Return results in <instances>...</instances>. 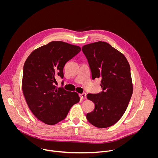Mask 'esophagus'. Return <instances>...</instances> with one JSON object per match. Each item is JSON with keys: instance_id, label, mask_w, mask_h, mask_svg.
Instances as JSON below:
<instances>
[{"instance_id": "obj_1", "label": "esophagus", "mask_w": 158, "mask_h": 158, "mask_svg": "<svg viewBox=\"0 0 158 158\" xmlns=\"http://www.w3.org/2000/svg\"><path fill=\"white\" fill-rule=\"evenodd\" d=\"M80 97L82 99H86V94L85 93H82V94H80Z\"/></svg>"}]
</instances>
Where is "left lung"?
<instances>
[{"mask_svg":"<svg viewBox=\"0 0 158 158\" xmlns=\"http://www.w3.org/2000/svg\"><path fill=\"white\" fill-rule=\"evenodd\" d=\"M82 51L85 56L92 79L101 78L102 91L88 94L94 110L87 113V121L99 128L116 124L125 112L133 92L129 64L123 54L106 42L85 45Z\"/></svg>","mask_w":158,"mask_h":158,"instance_id":"obj_1","label":"left lung"}]
</instances>
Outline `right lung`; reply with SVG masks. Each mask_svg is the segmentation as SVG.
<instances>
[{
    "label": "right lung",
    "instance_id": "1",
    "mask_svg": "<svg viewBox=\"0 0 158 158\" xmlns=\"http://www.w3.org/2000/svg\"><path fill=\"white\" fill-rule=\"evenodd\" d=\"M80 51L79 46L52 41L33 51L24 63L22 91L33 114L45 124L62 121L80 101L77 93L54 85L57 76L63 78L65 63Z\"/></svg>",
    "mask_w": 158,
    "mask_h": 158
}]
</instances>
